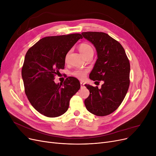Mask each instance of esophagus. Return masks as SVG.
Listing matches in <instances>:
<instances>
[{"mask_svg":"<svg viewBox=\"0 0 156 156\" xmlns=\"http://www.w3.org/2000/svg\"><path fill=\"white\" fill-rule=\"evenodd\" d=\"M80 84H81V87H84V84L83 82H81V83H80Z\"/></svg>","mask_w":156,"mask_h":156,"instance_id":"34e87169","label":"esophagus"}]
</instances>
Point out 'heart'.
Wrapping results in <instances>:
<instances>
[{
  "instance_id": "1",
  "label": "heart",
  "mask_w": 156,
  "mask_h": 156,
  "mask_svg": "<svg viewBox=\"0 0 156 156\" xmlns=\"http://www.w3.org/2000/svg\"><path fill=\"white\" fill-rule=\"evenodd\" d=\"M79 50L84 57L90 55H94V50L91 45L87 43H82L79 46ZM87 73V69H75L72 72V75L79 79H83L86 76Z\"/></svg>"
}]
</instances>
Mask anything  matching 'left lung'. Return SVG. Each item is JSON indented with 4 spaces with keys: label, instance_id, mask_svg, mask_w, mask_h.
<instances>
[{
    "label": "left lung",
    "instance_id": "8db88e82",
    "mask_svg": "<svg viewBox=\"0 0 156 156\" xmlns=\"http://www.w3.org/2000/svg\"><path fill=\"white\" fill-rule=\"evenodd\" d=\"M82 35L97 51L98 59L89 78L104 83L101 88L84 84L90 91L84 105L93 115L107 116L117 109L128 90L129 61L122 45L106 33L84 32Z\"/></svg>",
    "mask_w": 156,
    "mask_h": 156
}]
</instances>
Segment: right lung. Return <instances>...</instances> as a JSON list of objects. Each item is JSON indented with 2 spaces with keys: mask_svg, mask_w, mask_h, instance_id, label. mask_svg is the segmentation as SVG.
Instances as JSON below:
<instances>
[{
  "mask_svg": "<svg viewBox=\"0 0 156 156\" xmlns=\"http://www.w3.org/2000/svg\"><path fill=\"white\" fill-rule=\"evenodd\" d=\"M81 34L48 36L41 38L27 52L21 75L28 100L35 109L45 116L57 117L68 109L69 100L81 84L73 77L63 84H56L55 75L63 69L68 52Z\"/></svg>",
  "mask_w": 156,
  "mask_h": 156,
  "instance_id": "1",
  "label": "right lung"
}]
</instances>
